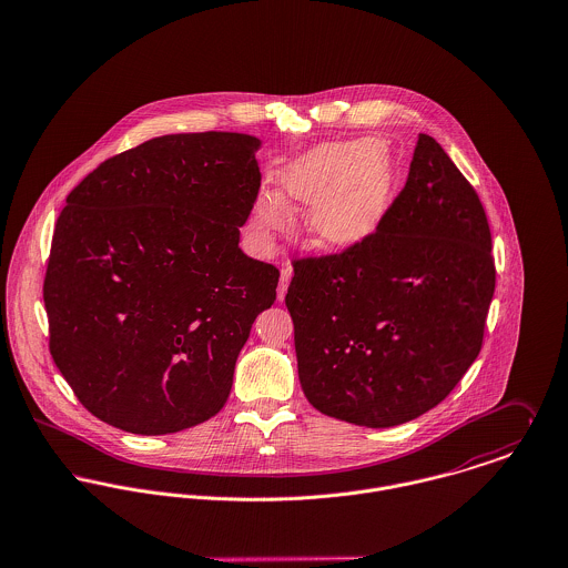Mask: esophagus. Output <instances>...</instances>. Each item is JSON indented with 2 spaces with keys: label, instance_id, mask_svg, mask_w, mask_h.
<instances>
[{
  "label": "esophagus",
  "instance_id": "esophagus-1",
  "mask_svg": "<svg viewBox=\"0 0 568 568\" xmlns=\"http://www.w3.org/2000/svg\"><path fill=\"white\" fill-rule=\"evenodd\" d=\"M290 278H292V267H290V265H283V267H281V281H278V290H276V296H278V301H283V298H285V292H287Z\"/></svg>",
  "mask_w": 568,
  "mask_h": 568
}]
</instances>
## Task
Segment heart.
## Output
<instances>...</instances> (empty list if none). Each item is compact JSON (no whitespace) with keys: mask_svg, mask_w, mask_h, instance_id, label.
I'll return each instance as SVG.
<instances>
[{"mask_svg":"<svg viewBox=\"0 0 568 568\" xmlns=\"http://www.w3.org/2000/svg\"><path fill=\"white\" fill-rule=\"evenodd\" d=\"M394 195L387 152L373 139L322 143L281 176V197L258 195L254 229L285 231L290 202L310 204L305 224L317 246L346 251L364 244L385 220Z\"/></svg>","mask_w":568,"mask_h":568,"instance_id":"1","label":"heart"}]
</instances>
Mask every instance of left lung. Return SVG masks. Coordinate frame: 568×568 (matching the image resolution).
<instances>
[{"label":"left lung","instance_id":"8db88e82","mask_svg":"<svg viewBox=\"0 0 568 568\" xmlns=\"http://www.w3.org/2000/svg\"><path fill=\"white\" fill-rule=\"evenodd\" d=\"M292 265L298 378L331 418L371 429L414 420L481 351L493 235L477 191L429 134H418L405 187L364 244Z\"/></svg>","mask_w":568,"mask_h":568}]
</instances>
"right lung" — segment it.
<instances>
[{"mask_svg":"<svg viewBox=\"0 0 568 568\" xmlns=\"http://www.w3.org/2000/svg\"><path fill=\"white\" fill-rule=\"evenodd\" d=\"M258 139L187 132L115 154L67 195L43 281L50 353L78 400L128 434L215 416L278 270L240 248Z\"/></svg>","mask_w":568,"mask_h":568,"instance_id":"right-lung-1","label":"right lung"}]
</instances>
